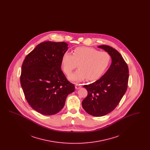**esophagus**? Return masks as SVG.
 <instances>
[{"mask_svg": "<svg viewBox=\"0 0 150 150\" xmlns=\"http://www.w3.org/2000/svg\"><path fill=\"white\" fill-rule=\"evenodd\" d=\"M81 87V86H80V84H76L75 85V88H76V89H80Z\"/></svg>", "mask_w": 150, "mask_h": 150, "instance_id": "34e87169", "label": "esophagus"}]
</instances>
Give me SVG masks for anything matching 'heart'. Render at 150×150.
Returning <instances> with one entry per match:
<instances>
[{
    "mask_svg": "<svg viewBox=\"0 0 150 150\" xmlns=\"http://www.w3.org/2000/svg\"><path fill=\"white\" fill-rule=\"evenodd\" d=\"M110 62L111 56L106 52L81 47L73 50L72 55L64 53L61 59V66L64 74L69 75L78 65V70L69 76L71 81H81L86 78L94 81L105 74Z\"/></svg>",
    "mask_w": 150,
    "mask_h": 150,
    "instance_id": "1",
    "label": "heart"
}]
</instances>
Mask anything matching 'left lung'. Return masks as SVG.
Masks as SVG:
<instances>
[{
	"label": "left lung",
	"instance_id": "8db88e82",
	"mask_svg": "<svg viewBox=\"0 0 150 150\" xmlns=\"http://www.w3.org/2000/svg\"><path fill=\"white\" fill-rule=\"evenodd\" d=\"M98 47L108 52L112 63L99 80L83 86L88 95L82 102V106L88 114L100 117L112 111L119 103L127 90L129 69L122 56L114 48L106 45Z\"/></svg>",
	"mask_w": 150,
	"mask_h": 150
}]
</instances>
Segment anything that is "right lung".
Returning <instances> with one entry per match:
<instances>
[{
  "instance_id": "right-lung-1",
  "label": "right lung",
  "mask_w": 150,
  "mask_h": 150,
  "mask_svg": "<svg viewBox=\"0 0 150 150\" xmlns=\"http://www.w3.org/2000/svg\"><path fill=\"white\" fill-rule=\"evenodd\" d=\"M64 42H44L26 56L20 82L26 100L38 112L52 115L64 106L75 86L61 70V59L68 49Z\"/></svg>"
}]
</instances>
